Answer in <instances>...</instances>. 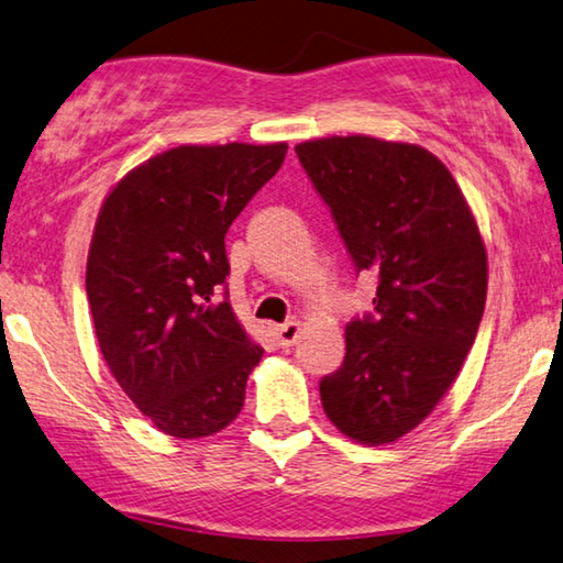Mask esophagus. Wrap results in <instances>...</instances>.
<instances>
[{
  "label": "esophagus",
  "instance_id": "esophagus-1",
  "mask_svg": "<svg viewBox=\"0 0 563 563\" xmlns=\"http://www.w3.org/2000/svg\"><path fill=\"white\" fill-rule=\"evenodd\" d=\"M272 334H274L276 342H279V346H294V344H297L299 334H301V324H299V321H287V324L274 327Z\"/></svg>",
  "mask_w": 563,
  "mask_h": 563
}]
</instances>
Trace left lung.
Returning <instances> with one entry per match:
<instances>
[{
	"label": "left lung",
	"instance_id": "left-lung-1",
	"mask_svg": "<svg viewBox=\"0 0 563 563\" xmlns=\"http://www.w3.org/2000/svg\"><path fill=\"white\" fill-rule=\"evenodd\" d=\"M294 150L356 272L379 279L374 314L346 324L344 364L321 379V404L344 437L391 444L462 372L486 303L484 239L451 172L419 144L354 134Z\"/></svg>",
	"mask_w": 563,
	"mask_h": 563
}]
</instances>
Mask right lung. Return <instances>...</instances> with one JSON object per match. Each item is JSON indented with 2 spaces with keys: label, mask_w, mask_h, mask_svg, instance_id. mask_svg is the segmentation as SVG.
<instances>
[{
  "label": "right lung",
  "mask_w": 563,
  "mask_h": 563,
  "mask_svg": "<svg viewBox=\"0 0 563 563\" xmlns=\"http://www.w3.org/2000/svg\"><path fill=\"white\" fill-rule=\"evenodd\" d=\"M287 144H187L109 191L87 260L101 356L144 417L177 439L211 437L244 407L264 349L232 303L224 236L279 172Z\"/></svg>",
  "instance_id": "add662e5"
}]
</instances>
